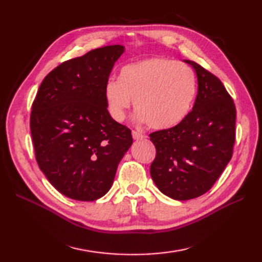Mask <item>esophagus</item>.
Masks as SVG:
<instances>
[{
	"label": "esophagus",
	"mask_w": 262,
	"mask_h": 262,
	"mask_svg": "<svg viewBox=\"0 0 262 262\" xmlns=\"http://www.w3.org/2000/svg\"><path fill=\"white\" fill-rule=\"evenodd\" d=\"M132 135H133V138H134V140H136V141H138V140H144V138L146 137L145 135H143L142 133L135 132V130L132 132Z\"/></svg>",
	"instance_id": "34e87169"
}]
</instances>
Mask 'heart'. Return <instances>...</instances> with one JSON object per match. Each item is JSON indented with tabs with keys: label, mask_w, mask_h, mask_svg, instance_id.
Instances as JSON below:
<instances>
[{
	"label": "heart",
	"mask_w": 262,
	"mask_h": 262,
	"mask_svg": "<svg viewBox=\"0 0 262 262\" xmlns=\"http://www.w3.org/2000/svg\"><path fill=\"white\" fill-rule=\"evenodd\" d=\"M196 92V74L190 66L162 57L125 65L119 80L109 79L103 89L105 105L114 120L125 119L134 99V119L155 129L173 127L183 120Z\"/></svg>",
	"instance_id": "heart-1"
}]
</instances>
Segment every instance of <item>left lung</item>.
I'll return each mask as SVG.
<instances>
[{"instance_id": "left-lung-1", "label": "left lung", "mask_w": 262, "mask_h": 262, "mask_svg": "<svg viewBox=\"0 0 262 262\" xmlns=\"http://www.w3.org/2000/svg\"><path fill=\"white\" fill-rule=\"evenodd\" d=\"M183 62L197 76L193 107L177 126L149 134L157 148L149 173L174 200L207 192L230 162L235 142V105L223 83L192 60Z\"/></svg>"}]
</instances>
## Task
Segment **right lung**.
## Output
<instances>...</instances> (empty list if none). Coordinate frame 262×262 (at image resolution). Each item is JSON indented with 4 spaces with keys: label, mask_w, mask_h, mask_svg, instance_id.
<instances>
[{
    "label": "right lung",
    "mask_w": 262,
    "mask_h": 262,
    "mask_svg": "<svg viewBox=\"0 0 262 262\" xmlns=\"http://www.w3.org/2000/svg\"><path fill=\"white\" fill-rule=\"evenodd\" d=\"M121 45L93 49L66 60L39 86L30 130L39 168L64 196L93 202L113 186L133 144L130 129L111 118L103 89Z\"/></svg>",
    "instance_id": "obj_1"
}]
</instances>
